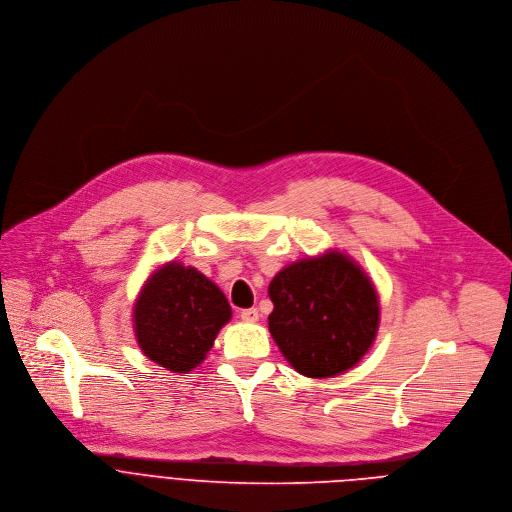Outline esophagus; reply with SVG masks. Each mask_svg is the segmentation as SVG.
Masks as SVG:
<instances>
[{
  "instance_id": "esophagus-1",
  "label": "esophagus",
  "mask_w": 512,
  "mask_h": 512,
  "mask_svg": "<svg viewBox=\"0 0 512 512\" xmlns=\"http://www.w3.org/2000/svg\"><path fill=\"white\" fill-rule=\"evenodd\" d=\"M241 319H243V321H251V323H253V321H257V319H259V311H257L255 307H251V309H243V311H241Z\"/></svg>"
}]
</instances>
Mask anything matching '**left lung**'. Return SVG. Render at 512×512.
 <instances>
[{
	"label": "left lung",
	"mask_w": 512,
	"mask_h": 512,
	"mask_svg": "<svg viewBox=\"0 0 512 512\" xmlns=\"http://www.w3.org/2000/svg\"><path fill=\"white\" fill-rule=\"evenodd\" d=\"M269 331L283 358L307 378H333L372 348L380 299L368 273L329 249L283 267L269 283Z\"/></svg>",
	"instance_id": "left-lung-1"
}]
</instances>
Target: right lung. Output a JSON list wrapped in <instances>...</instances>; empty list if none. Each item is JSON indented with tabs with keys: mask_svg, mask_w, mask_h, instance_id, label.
<instances>
[{
	"mask_svg": "<svg viewBox=\"0 0 512 512\" xmlns=\"http://www.w3.org/2000/svg\"><path fill=\"white\" fill-rule=\"evenodd\" d=\"M229 319L231 305L225 293L181 261L154 269L132 307L138 348L148 360L175 374H187L203 364Z\"/></svg>",
	"mask_w": 512,
	"mask_h": 512,
	"instance_id": "1",
	"label": "right lung"
}]
</instances>
